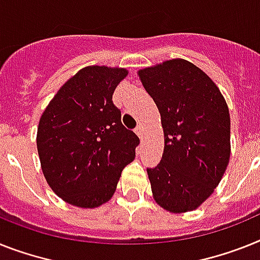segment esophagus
Listing matches in <instances>:
<instances>
[{"label": "esophagus", "instance_id": "esophagus-1", "mask_svg": "<svg viewBox=\"0 0 260 260\" xmlns=\"http://www.w3.org/2000/svg\"><path fill=\"white\" fill-rule=\"evenodd\" d=\"M135 132H136L137 136H139V137H143V135H144V126H143V124H139V125L136 126V129H135Z\"/></svg>", "mask_w": 260, "mask_h": 260}]
</instances>
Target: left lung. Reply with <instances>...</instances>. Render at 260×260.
Wrapping results in <instances>:
<instances>
[{
    "label": "left lung",
    "mask_w": 260,
    "mask_h": 260,
    "mask_svg": "<svg viewBox=\"0 0 260 260\" xmlns=\"http://www.w3.org/2000/svg\"><path fill=\"white\" fill-rule=\"evenodd\" d=\"M160 111L165 148L148 168L154 200L172 213L197 209L214 191L230 160V115L214 82L184 59L139 71Z\"/></svg>",
    "instance_id": "obj_1"
}]
</instances>
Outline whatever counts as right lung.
<instances>
[{
  "mask_svg": "<svg viewBox=\"0 0 260 260\" xmlns=\"http://www.w3.org/2000/svg\"><path fill=\"white\" fill-rule=\"evenodd\" d=\"M126 70L89 66L67 80L39 120L37 148L46 180L66 202L98 208L115 193L140 140L112 102Z\"/></svg>",
  "mask_w": 260,
  "mask_h": 260,
  "instance_id": "right-lung-1",
  "label": "right lung"
}]
</instances>
